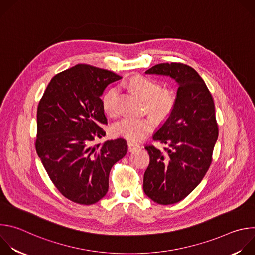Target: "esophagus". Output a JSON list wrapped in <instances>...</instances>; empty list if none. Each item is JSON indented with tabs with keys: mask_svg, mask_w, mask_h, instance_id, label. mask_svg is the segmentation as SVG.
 <instances>
[{
	"mask_svg": "<svg viewBox=\"0 0 255 255\" xmlns=\"http://www.w3.org/2000/svg\"><path fill=\"white\" fill-rule=\"evenodd\" d=\"M127 146H128V151L129 152H132V151H135L139 148V145L136 144V143H133V142H128L127 143Z\"/></svg>",
	"mask_w": 255,
	"mask_h": 255,
	"instance_id": "34e87169",
	"label": "esophagus"
}]
</instances>
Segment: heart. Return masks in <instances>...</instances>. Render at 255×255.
<instances>
[{
	"label": "heart",
	"mask_w": 255,
	"mask_h": 255,
	"mask_svg": "<svg viewBox=\"0 0 255 255\" xmlns=\"http://www.w3.org/2000/svg\"><path fill=\"white\" fill-rule=\"evenodd\" d=\"M120 87L128 88L144 101L146 111L157 119L166 118L174 109L176 96L173 91L163 89L161 83L144 76H134L123 80ZM119 90L116 87L109 89L102 97V106L109 116H116L117 98ZM154 124L145 117H125L113 125V133L130 142H139L152 131Z\"/></svg>",
	"instance_id": "obj_1"
}]
</instances>
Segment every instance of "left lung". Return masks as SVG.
<instances>
[{
  "label": "left lung",
  "mask_w": 255,
  "mask_h": 255,
  "mask_svg": "<svg viewBox=\"0 0 255 255\" xmlns=\"http://www.w3.org/2000/svg\"><path fill=\"white\" fill-rule=\"evenodd\" d=\"M174 79L175 107L153 135L165 144L163 151L146 145L150 161L144 172L143 191L160 205L175 204L190 195L208 171L218 138L215 104L204 80L180 62L159 63L145 71Z\"/></svg>",
  "instance_id": "1"
}]
</instances>
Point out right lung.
Returning <instances> with one entry per match:
<instances>
[{
	"label": "right lung",
	"mask_w": 255,
	"mask_h": 255,
	"mask_svg": "<svg viewBox=\"0 0 255 255\" xmlns=\"http://www.w3.org/2000/svg\"><path fill=\"white\" fill-rule=\"evenodd\" d=\"M121 77L77 64L55 75L37 108L35 148L55 188L66 199L92 205L108 192L112 166L127 153L122 138L93 145L106 135L100 96Z\"/></svg>",
	"instance_id": "obj_1"
}]
</instances>
